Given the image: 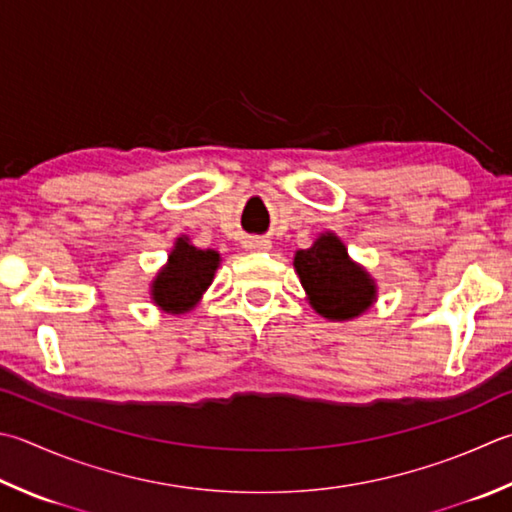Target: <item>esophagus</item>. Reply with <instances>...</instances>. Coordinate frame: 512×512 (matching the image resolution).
Segmentation results:
<instances>
[{"label":"esophagus","mask_w":512,"mask_h":512,"mask_svg":"<svg viewBox=\"0 0 512 512\" xmlns=\"http://www.w3.org/2000/svg\"><path fill=\"white\" fill-rule=\"evenodd\" d=\"M243 247L247 252H267V249H272V243H269L267 238H260V236H249Z\"/></svg>","instance_id":"esophagus-1"}]
</instances>
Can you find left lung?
I'll list each match as a JSON object with an SVG mask.
<instances>
[{"label": "left lung", "instance_id": "left-lung-1", "mask_svg": "<svg viewBox=\"0 0 512 512\" xmlns=\"http://www.w3.org/2000/svg\"><path fill=\"white\" fill-rule=\"evenodd\" d=\"M294 267L307 301L323 318L352 321L374 303V278L347 256L341 238L330 231L318 236L310 249H298Z\"/></svg>", "mask_w": 512, "mask_h": 512}]
</instances>
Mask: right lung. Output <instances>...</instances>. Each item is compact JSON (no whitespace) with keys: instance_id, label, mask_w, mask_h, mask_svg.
Masks as SVG:
<instances>
[{"instance_id":"1","label":"right lung","mask_w":512,"mask_h":512,"mask_svg":"<svg viewBox=\"0 0 512 512\" xmlns=\"http://www.w3.org/2000/svg\"><path fill=\"white\" fill-rule=\"evenodd\" d=\"M220 254L214 249H198L187 236L176 238L167 265L151 283V298L162 312L185 314L194 310L202 294L214 281Z\"/></svg>"}]
</instances>
